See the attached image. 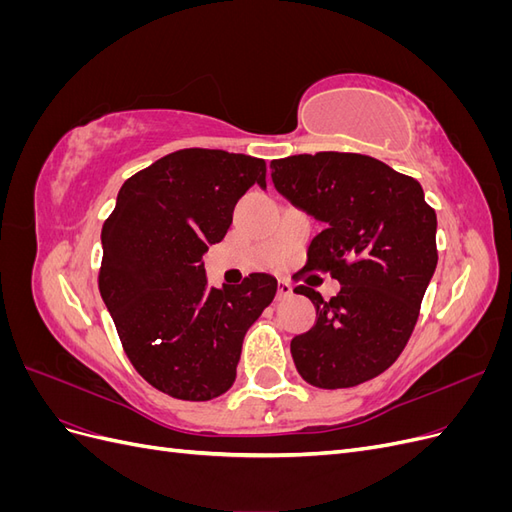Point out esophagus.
Returning <instances> with one entry per match:
<instances>
[{"label": "esophagus", "instance_id": "34e87169", "mask_svg": "<svg viewBox=\"0 0 512 512\" xmlns=\"http://www.w3.org/2000/svg\"><path fill=\"white\" fill-rule=\"evenodd\" d=\"M292 297V286L288 282H277V299H288Z\"/></svg>", "mask_w": 512, "mask_h": 512}]
</instances>
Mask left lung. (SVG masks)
Masks as SVG:
<instances>
[{"label":"left lung","instance_id":"1","mask_svg":"<svg viewBox=\"0 0 512 512\" xmlns=\"http://www.w3.org/2000/svg\"><path fill=\"white\" fill-rule=\"evenodd\" d=\"M271 168L275 190L324 224L303 271L342 284L331 301L294 288L316 307L314 327L290 342L297 371L318 389L380 376L406 348L436 271V211L416 179L361 153H301Z\"/></svg>","mask_w":512,"mask_h":512}]
</instances>
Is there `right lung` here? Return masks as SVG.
I'll return each mask as SVG.
<instances>
[{
    "instance_id": "right-lung-1",
    "label": "right lung",
    "mask_w": 512,
    "mask_h": 512,
    "mask_svg": "<svg viewBox=\"0 0 512 512\" xmlns=\"http://www.w3.org/2000/svg\"><path fill=\"white\" fill-rule=\"evenodd\" d=\"M267 164L222 149H181L121 185L102 226L100 294L134 369L158 391L209 401L237 378L243 337L277 292L269 273L209 288L203 256Z\"/></svg>"
}]
</instances>
